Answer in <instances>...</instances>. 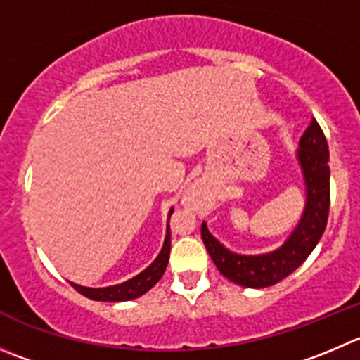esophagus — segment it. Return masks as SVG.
<instances>
[{"label":"esophagus","mask_w":360,"mask_h":360,"mask_svg":"<svg viewBox=\"0 0 360 360\" xmlns=\"http://www.w3.org/2000/svg\"><path fill=\"white\" fill-rule=\"evenodd\" d=\"M187 194H189L191 198H196L198 194H200V189H198V187H191V189H189V193H187Z\"/></svg>","instance_id":"1"}]
</instances>
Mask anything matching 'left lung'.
<instances>
[{"label": "left lung", "instance_id": "8db88e82", "mask_svg": "<svg viewBox=\"0 0 360 360\" xmlns=\"http://www.w3.org/2000/svg\"><path fill=\"white\" fill-rule=\"evenodd\" d=\"M299 160L304 169L307 203L299 226L277 251L262 256H242L229 252L201 224V237L219 272L245 288H266L295 272L316 248L327 226L330 208V167L328 145L320 123L311 118L299 143Z\"/></svg>", "mask_w": 360, "mask_h": 360}]
</instances>
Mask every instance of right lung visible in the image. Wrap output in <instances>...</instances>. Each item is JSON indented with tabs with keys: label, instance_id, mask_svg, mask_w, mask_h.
I'll return each mask as SVG.
<instances>
[{
	"label": "right lung",
	"instance_id": "add662e5",
	"mask_svg": "<svg viewBox=\"0 0 360 360\" xmlns=\"http://www.w3.org/2000/svg\"><path fill=\"white\" fill-rule=\"evenodd\" d=\"M173 210H169V219ZM169 251H171V231L169 226H167V233L166 240H164L162 251L157 256L155 262L148 266L146 270H143L139 276H136L134 279H129L127 283H122V285L109 286V288H86V286L74 285L75 292H79L81 295L88 297L91 300H102V302H123V300H132L141 297L143 293L148 292L150 288L159 283V279L162 277V274L166 272L167 262H169Z\"/></svg>",
	"mask_w": 360,
	"mask_h": 360
}]
</instances>
